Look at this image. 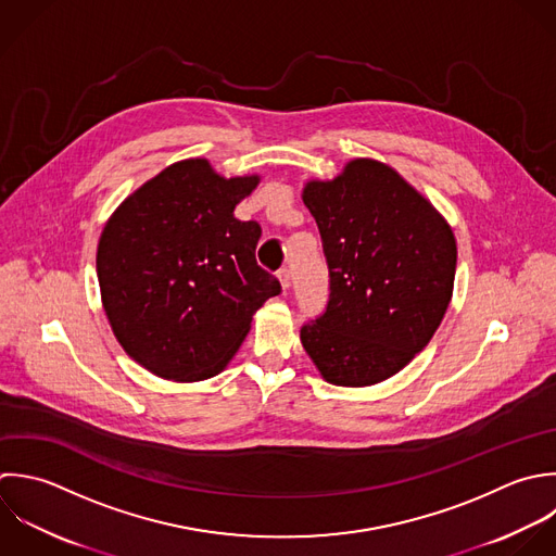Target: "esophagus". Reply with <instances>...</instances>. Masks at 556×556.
Masks as SVG:
<instances>
[{
	"instance_id": "1",
	"label": "esophagus",
	"mask_w": 556,
	"mask_h": 556,
	"mask_svg": "<svg viewBox=\"0 0 556 556\" xmlns=\"http://www.w3.org/2000/svg\"><path fill=\"white\" fill-rule=\"evenodd\" d=\"M277 279H279V283H281V288H283V292L290 288V283H292V277H290V270L288 268H281L279 273H277Z\"/></svg>"
}]
</instances>
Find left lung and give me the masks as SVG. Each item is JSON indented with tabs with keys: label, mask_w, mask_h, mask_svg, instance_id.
I'll return each mask as SVG.
<instances>
[{
	"label": "left lung",
	"mask_w": 556,
	"mask_h": 556,
	"mask_svg": "<svg viewBox=\"0 0 556 556\" xmlns=\"http://www.w3.org/2000/svg\"><path fill=\"white\" fill-rule=\"evenodd\" d=\"M329 266V303L301 344L323 379L381 383L438 331L453 299L457 242L446 218L392 166L355 157L333 179H309Z\"/></svg>",
	"instance_id": "obj_1"
}]
</instances>
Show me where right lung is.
<instances>
[{"mask_svg": "<svg viewBox=\"0 0 556 556\" xmlns=\"http://www.w3.org/2000/svg\"><path fill=\"white\" fill-rule=\"evenodd\" d=\"M260 175L175 162L134 190L97 244L103 312L123 351L155 377L192 383L225 370L253 314L281 292L257 266L262 227L236 205Z\"/></svg>", "mask_w": 556, "mask_h": 556, "instance_id": "obj_1", "label": "right lung"}]
</instances>
